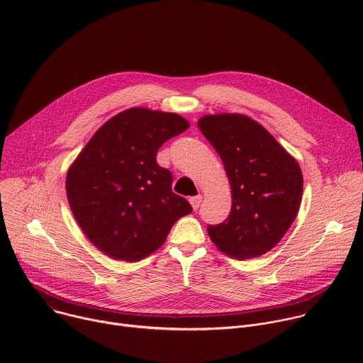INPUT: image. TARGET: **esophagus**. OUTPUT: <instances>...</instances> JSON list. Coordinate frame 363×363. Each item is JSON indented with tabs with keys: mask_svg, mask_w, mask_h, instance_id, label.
<instances>
[{
	"mask_svg": "<svg viewBox=\"0 0 363 363\" xmlns=\"http://www.w3.org/2000/svg\"><path fill=\"white\" fill-rule=\"evenodd\" d=\"M201 201H202V196H201V195L192 196V198L189 199V202H191V206H192V210H194V211H196V210L199 208V205H201Z\"/></svg>",
	"mask_w": 363,
	"mask_h": 363,
	"instance_id": "34e87169",
	"label": "esophagus"
}]
</instances>
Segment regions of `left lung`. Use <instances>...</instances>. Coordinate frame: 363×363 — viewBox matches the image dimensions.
Here are the masks:
<instances>
[{"mask_svg": "<svg viewBox=\"0 0 363 363\" xmlns=\"http://www.w3.org/2000/svg\"><path fill=\"white\" fill-rule=\"evenodd\" d=\"M198 128L218 152L233 195L228 218L208 225L211 241L237 260L266 254L297 217L303 195L297 161L245 115H206Z\"/></svg>", "mask_w": 363, "mask_h": 363, "instance_id": "obj_1", "label": "left lung"}]
</instances>
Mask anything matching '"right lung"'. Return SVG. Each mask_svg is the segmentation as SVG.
I'll list each match as a JSON object with an SVG mask.
<instances>
[{"label":"right lung","mask_w":363,"mask_h":363,"mask_svg":"<svg viewBox=\"0 0 363 363\" xmlns=\"http://www.w3.org/2000/svg\"><path fill=\"white\" fill-rule=\"evenodd\" d=\"M188 128L177 113L130 108L100 126L70 165L69 205L101 252L139 262L192 213L189 202L172 192V174L157 162L158 149Z\"/></svg>","instance_id":"right-lung-1"}]
</instances>
